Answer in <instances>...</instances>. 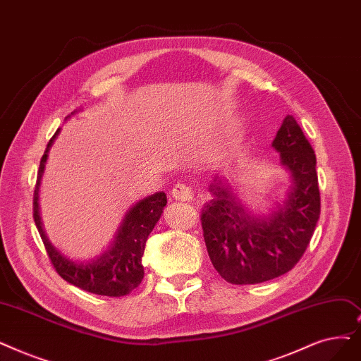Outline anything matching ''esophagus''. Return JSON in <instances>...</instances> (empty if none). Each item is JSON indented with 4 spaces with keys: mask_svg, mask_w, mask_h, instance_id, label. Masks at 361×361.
Masks as SVG:
<instances>
[{
    "mask_svg": "<svg viewBox=\"0 0 361 361\" xmlns=\"http://www.w3.org/2000/svg\"><path fill=\"white\" fill-rule=\"evenodd\" d=\"M172 197L177 200H183V202H190L193 199V192L190 187H187L183 183H178L172 187Z\"/></svg>",
    "mask_w": 361,
    "mask_h": 361,
    "instance_id": "obj_1",
    "label": "esophagus"
}]
</instances>
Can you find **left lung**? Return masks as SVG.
<instances>
[{
  "label": "left lung",
  "mask_w": 361,
  "mask_h": 361,
  "mask_svg": "<svg viewBox=\"0 0 361 361\" xmlns=\"http://www.w3.org/2000/svg\"><path fill=\"white\" fill-rule=\"evenodd\" d=\"M292 185L269 214L254 212L223 176L209 185L200 219L215 270L233 285H255L292 270L320 216L316 154L295 118L288 115L271 143Z\"/></svg>",
  "instance_id": "1"
}]
</instances>
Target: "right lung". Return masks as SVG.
<instances>
[{
  "label": "right lung",
  "mask_w": 361,
  "mask_h": 361,
  "mask_svg": "<svg viewBox=\"0 0 361 361\" xmlns=\"http://www.w3.org/2000/svg\"><path fill=\"white\" fill-rule=\"evenodd\" d=\"M59 134L60 128L56 131L49 145H47V149L42 154L34 193V219L47 249V254H49L56 271L73 286L104 296L128 295L143 280L145 269L142 264V257L145 254L149 234L154 228L156 223L159 221L166 205V195L164 192H156L134 203L127 214H125L121 226L115 233L114 240L109 243V246L100 255L88 261L69 258L63 252H60L47 238L41 221L38 202L39 185L47 159H49V152Z\"/></svg>",
  "instance_id": "right-lung-1"
}]
</instances>
